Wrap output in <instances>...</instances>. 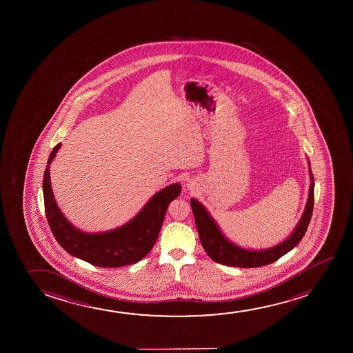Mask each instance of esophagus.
I'll use <instances>...</instances> for the list:
<instances>
[{"label": "esophagus", "mask_w": 353, "mask_h": 353, "mask_svg": "<svg viewBox=\"0 0 353 353\" xmlns=\"http://www.w3.org/2000/svg\"><path fill=\"white\" fill-rule=\"evenodd\" d=\"M194 185H195V183H194V182H192V181H189L188 185H187V187H188V189H190V190H192V189H194Z\"/></svg>", "instance_id": "1"}]
</instances>
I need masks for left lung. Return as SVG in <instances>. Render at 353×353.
Instances as JSON below:
<instances>
[{"instance_id":"obj_1","label":"left lung","mask_w":353,"mask_h":353,"mask_svg":"<svg viewBox=\"0 0 353 353\" xmlns=\"http://www.w3.org/2000/svg\"><path fill=\"white\" fill-rule=\"evenodd\" d=\"M309 198L305 206V211L300 218L298 225L295 227L290 236L287 237L285 241L281 242L276 246L261 251L246 250L237 246L234 242L229 241L221 229L214 222L208 210L203 203H199L195 199H190V205L193 208L194 218L196 223L199 237L203 245V250L208 253V256L219 264L228 266H236V268H258V266L268 265L274 261L280 259L285 253L292 251L300 240L304 237L305 232L307 230L312 210H314V174L310 169Z\"/></svg>"}]
</instances>
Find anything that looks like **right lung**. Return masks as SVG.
Wrapping results in <instances>:
<instances>
[{"mask_svg": "<svg viewBox=\"0 0 353 353\" xmlns=\"http://www.w3.org/2000/svg\"><path fill=\"white\" fill-rule=\"evenodd\" d=\"M60 147L61 143H58L52 150L43 176L46 216L59 245L71 256L101 268H121L140 261L154 246L166 210L181 194V184H170L154 194L145 208L121 227L95 234L82 232L68 222L54 199L49 169Z\"/></svg>", "mask_w": 353, "mask_h": 353, "instance_id": "add662e5", "label": "right lung"}]
</instances>
